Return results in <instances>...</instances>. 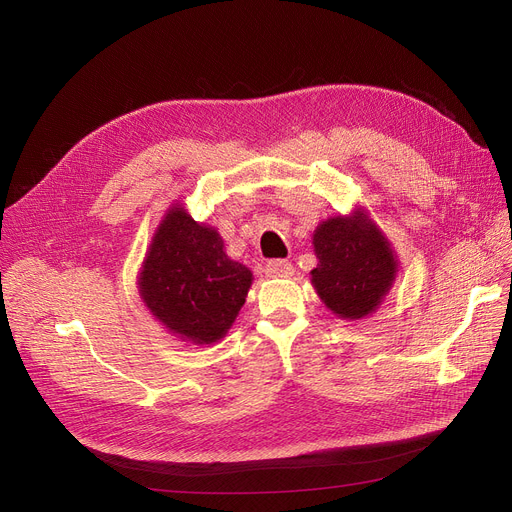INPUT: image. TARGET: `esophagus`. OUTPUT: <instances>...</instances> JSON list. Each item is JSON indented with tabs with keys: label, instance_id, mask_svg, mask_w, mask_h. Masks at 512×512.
Returning <instances> with one entry per match:
<instances>
[{
	"label": "esophagus",
	"instance_id": "esophagus-1",
	"mask_svg": "<svg viewBox=\"0 0 512 512\" xmlns=\"http://www.w3.org/2000/svg\"><path fill=\"white\" fill-rule=\"evenodd\" d=\"M292 271H294L292 263H288V261H280V259H276V261H269V263L265 265V276H269V278L292 276Z\"/></svg>",
	"mask_w": 512,
	"mask_h": 512
}]
</instances>
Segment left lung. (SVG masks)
Returning a JSON list of instances; mask_svg holds the SVG:
<instances>
[{
	"label": "left lung",
	"instance_id": "obj_1",
	"mask_svg": "<svg viewBox=\"0 0 512 512\" xmlns=\"http://www.w3.org/2000/svg\"><path fill=\"white\" fill-rule=\"evenodd\" d=\"M313 247L319 263L311 284L335 317L358 321L379 309L393 288L399 259L364 208L323 220L313 232Z\"/></svg>",
	"mask_w": 512,
	"mask_h": 512
}]
</instances>
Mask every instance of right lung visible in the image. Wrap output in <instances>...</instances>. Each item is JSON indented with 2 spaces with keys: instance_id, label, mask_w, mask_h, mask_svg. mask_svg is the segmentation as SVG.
Segmentation results:
<instances>
[{
  "instance_id": "1",
  "label": "right lung",
  "mask_w": 512,
  "mask_h": 512,
  "mask_svg": "<svg viewBox=\"0 0 512 512\" xmlns=\"http://www.w3.org/2000/svg\"><path fill=\"white\" fill-rule=\"evenodd\" d=\"M251 284V269L230 259L218 230L195 222L183 203L162 216L138 274V292L152 317L195 346L220 342Z\"/></svg>"
}]
</instances>
